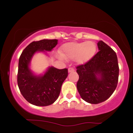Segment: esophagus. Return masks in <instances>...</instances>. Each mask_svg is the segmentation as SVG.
I'll use <instances>...</instances> for the list:
<instances>
[{
    "label": "esophagus",
    "instance_id": "esophagus-1",
    "mask_svg": "<svg viewBox=\"0 0 133 133\" xmlns=\"http://www.w3.org/2000/svg\"><path fill=\"white\" fill-rule=\"evenodd\" d=\"M74 71V68H69L68 69V72H72Z\"/></svg>",
    "mask_w": 133,
    "mask_h": 133
}]
</instances>
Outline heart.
<instances>
[{"label":"heart","mask_w":133,"mask_h":133,"mask_svg":"<svg viewBox=\"0 0 133 133\" xmlns=\"http://www.w3.org/2000/svg\"><path fill=\"white\" fill-rule=\"evenodd\" d=\"M96 47L95 44L91 41L82 42H68L62 47V54L69 59H74L77 62L83 64L88 62L94 57L96 54ZM61 59L63 56H59Z\"/></svg>","instance_id":"heart-1"}]
</instances>
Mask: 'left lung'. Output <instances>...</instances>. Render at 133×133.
Here are the masks:
<instances>
[{"label": "left lung", "instance_id": "left-lung-1", "mask_svg": "<svg viewBox=\"0 0 133 133\" xmlns=\"http://www.w3.org/2000/svg\"><path fill=\"white\" fill-rule=\"evenodd\" d=\"M99 51L85 64L77 66V89L83 100L99 104L108 99L115 91L119 77L117 55L102 41L97 42Z\"/></svg>", "mask_w": 133, "mask_h": 133}]
</instances>
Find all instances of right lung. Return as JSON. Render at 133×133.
I'll return each instance as SVG.
<instances>
[{
    "instance_id": "add662e5",
    "label": "right lung",
    "mask_w": 133,
    "mask_h": 133,
    "mask_svg": "<svg viewBox=\"0 0 133 133\" xmlns=\"http://www.w3.org/2000/svg\"><path fill=\"white\" fill-rule=\"evenodd\" d=\"M57 39H43L29 44L20 56L17 84L23 97L35 106H46L54 103L60 94L68 69L49 67L43 75L36 76L29 68L30 61L37 52L51 51L57 44Z\"/></svg>"
}]
</instances>
